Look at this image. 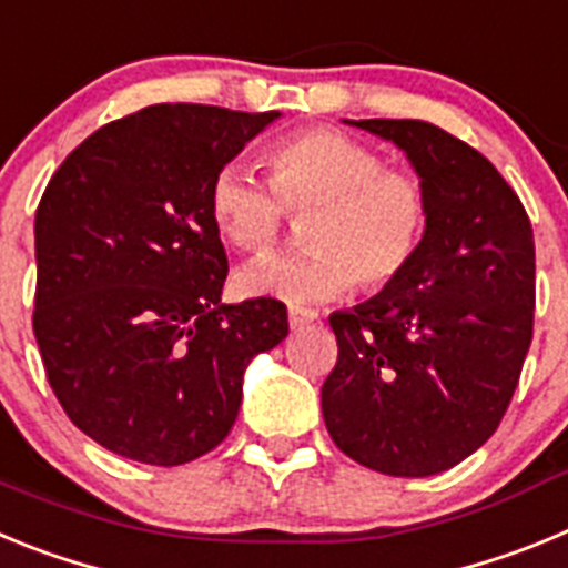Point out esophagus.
<instances>
[{"instance_id": "obj_1", "label": "esophagus", "mask_w": 568, "mask_h": 568, "mask_svg": "<svg viewBox=\"0 0 568 568\" xmlns=\"http://www.w3.org/2000/svg\"><path fill=\"white\" fill-rule=\"evenodd\" d=\"M287 318H290V329H293V333H298V329L315 324V321H318V313H315V310H307V307H290Z\"/></svg>"}]
</instances>
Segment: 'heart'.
<instances>
[{"label": "heart", "mask_w": 568, "mask_h": 568, "mask_svg": "<svg viewBox=\"0 0 568 568\" xmlns=\"http://www.w3.org/2000/svg\"><path fill=\"white\" fill-rule=\"evenodd\" d=\"M270 184L239 162L213 175L210 219L227 244L264 255L290 215L307 219V255L244 267L241 293L321 304L355 287L381 295L413 273L433 233L435 202L415 170L393 168L369 144L335 130H304L267 150Z\"/></svg>", "instance_id": "1"}]
</instances>
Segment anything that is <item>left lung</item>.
I'll list each match as a JSON object with an SVG mask.
<instances>
[{"label": "left lung", "mask_w": 568, "mask_h": 568, "mask_svg": "<svg viewBox=\"0 0 568 568\" xmlns=\"http://www.w3.org/2000/svg\"><path fill=\"white\" fill-rule=\"evenodd\" d=\"M355 128L409 155L435 219L398 287L329 315L338 361L321 409L361 466L426 478L469 458L509 409L535 327V235L518 193L453 133L418 119Z\"/></svg>", "instance_id": "obj_1"}]
</instances>
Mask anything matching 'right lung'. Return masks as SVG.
Returning <instances> with one entry per match:
<instances>
[{
    "mask_svg": "<svg viewBox=\"0 0 568 568\" xmlns=\"http://www.w3.org/2000/svg\"><path fill=\"white\" fill-rule=\"evenodd\" d=\"M278 110L150 104L88 135L37 210L33 335L68 418L122 458L179 466L222 444L250 358L287 338L275 298L222 304L213 175Z\"/></svg>",
    "mask_w": 568,
    "mask_h": 568,
    "instance_id": "add662e5",
    "label": "right lung"
}]
</instances>
